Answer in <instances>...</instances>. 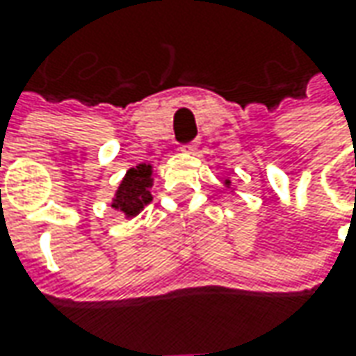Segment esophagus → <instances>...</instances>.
I'll return each instance as SVG.
<instances>
[{
	"label": "esophagus",
	"mask_w": 356,
	"mask_h": 356,
	"mask_svg": "<svg viewBox=\"0 0 356 356\" xmlns=\"http://www.w3.org/2000/svg\"><path fill=\"white\" fill-rule=\"evenodd\" d=\"M181 152L183 154H195L197 152V143H185V145H181Z\"/></svg>",
	"instance_id": "esophagus-1"
}]
</instances>
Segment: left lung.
Returning <instances> with one entry per match:
<instances>
[{
	"instance_id": "1",
	"label": "left lung",
	"mask_w": 356,
	"mask_h": 356,
	"mask_svg": "<svg viewBox=\"0 0 356 356\" xmlns=\"http://www.w3.org/2000/svg\"><path fill=\"white\" fill-rule=\"evenodd\" d=\"M225 185H227L228 189H230V179H225Z\"/></svg>"
}]
</instances>
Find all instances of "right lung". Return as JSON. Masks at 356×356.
<instances>
[{
    "mask_svg": "<svg viewBox=\"0 0 356 356\" xmlns=\"http://www.w3.org/2000/svg\"><path fill=\"white\" fill-rule=\"evenodd\" d=\"M152 185H154V167L149 163H140L126 171L120 187L112 199V209L124 213L126 218L138 216L152 202Z\"/></svg>",
    "mask_w": 356,
    "mask_h": 356,
    "instance_id": "add662e5",
    "label": "right lung"
}]
</instances>
